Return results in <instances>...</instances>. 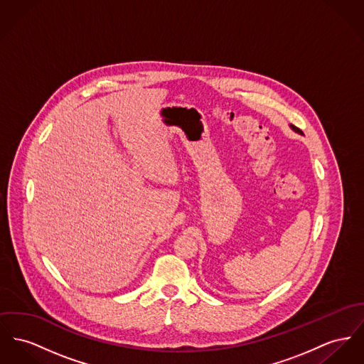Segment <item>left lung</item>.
<instances>
[{
  "mask_svg": "<svg viewBox=\"0 0 364 364\" xmlns=\"http://www.w3.org/2000/svg\"><path fill=\"white\" fill-rule=\"evenodd\" d=\"M291 128H292L294 131H296V132H298V128H295V127H292V125H291Z\"/></svg>",
  "mask_w": 364,
  "mask_h": 364,
  "instance_id": "8db88e82",
  "label": "left lung"
}]
</instances>
